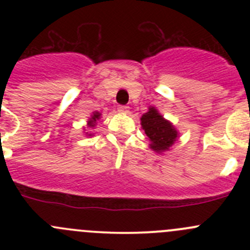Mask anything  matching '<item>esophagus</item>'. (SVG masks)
<instances>
[{
	"mask_svg": "<svg viewBox=\"0 0 250 250\" xmlns=\"http://www.w3.org/2000/svg\"><path fill=\"white\" fill-rule=\"evenodd\" d=\"M117 110L122 113H128L129 112V106H127V105H120L117 107Z\"/></svg>",
	"mask_w": 250,
	"mask_h": 250,
	"instance_id": "1",
	"label": "esophagus"
}]
</instances>
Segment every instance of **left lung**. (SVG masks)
<instances>
[{
    "label": "left lung",
    "mask_w": 250,
    "mask_h": 250,
    "mask_svg": "<svg viewBox=\"0 0 250 250\" xmlns=\"http://www.w3.org/2000/svg\"><path fill=\"white\" fill-rule=\"evenodd\" d=\"M141 127L150 139L151 148L157 152L168 150L178 137V132L168 121H166L155 107H150L148 112L141 117Z\"/></svg>",
    "instance_id": "8db88e82"
}]
</instances>
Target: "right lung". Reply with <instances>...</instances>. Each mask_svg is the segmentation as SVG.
<instances>
[{
    "label": "right lung",
    "mask_w": 250,
    "mask_h": 250,
    "mask_svg": "<svg viewBox=\"0 0 250 250\" xmlns=\"http://www.w3.org/2000/svg\"><path fill=\"white\" fill-rule=\"evenodd\" d=\"M100 117V113L99 112H94L92 115V117L89 118V121H88V125L89 127H94L95 125V122H97V120H99Z\"/></svg>",
    "instance_id": "1"
}]
</instances>
